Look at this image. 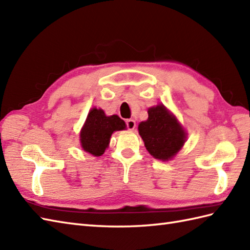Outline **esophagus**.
Masks as SVG:
<instances>
[{"label":"esophagus","instance_id":"34e87169","mask_svg":"<svg viewBox=\"0 0 250 250\" xmlns=\"http://www.w3.org/2000/svg\"><path fill=\"white\" fill-rule=\"evenodd\" d=\"M125 125H126V128H128V130H134L135 128V121L133 119H128L125 121Z\"/></svg>","mask_w":250,"mask_h":250}]
</instances>
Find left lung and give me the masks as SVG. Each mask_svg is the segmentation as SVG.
<instances>
[{
	"label": "left lung",
	"instance_id": "obj_1",
	"mask_svg": "<svg viewBox=\"0 0 250 250\" xmlns=\"http://www.w3.org/2000/svg\"><path fill=\"white\" fill-rule=\"evenodd\" d=\"M139 133L148 152L162 161L176 156L187 137L176 117L162 104L148 109V119L139 125Z\"/></svg>",
	"mask_w": 250,
	"mask_h": 250
}]
</instances>
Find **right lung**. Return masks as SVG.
<instances>
[{
  "label": "right lung",
  "instance_id": "add662e5",
  "mask_svg": "<svg viewBox=\"0 0 250 250\" xmlns=\"http://www.w3.org/2000/svg\"><path fill=\"white\" fill-rule=\"evenodd\" d=\"M125 129V122L117 115L106 116L101 108L89 111L81 131V143L84 151L94 157L102 156L108 147L111 134Z\"/></svg>",
  "mask_w": 250,
  "mask_h": 250
}]
</instances>
